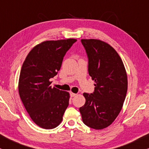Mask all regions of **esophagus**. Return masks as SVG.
<instances>
[{"instance_id":"1","label":"esophagus","mask_w":149,"mask_h":149,"mask_svg":"<svg viewBox=\"0 0 149 149\" xmlns=\"http://www.w3.org/2000/svg\"><path fill=\"white\" fill-rule=\"evenodd\" d=\"M77 94H76V93H70V96L71 97H73L76 96Z\"/></svg>"}]
</instances>
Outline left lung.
I'll return each instance as SVG.
<instances>
[{"label":"left lung","mask_w":149,"mask_h":149,"mask_svg":"<svg viewBox=\"0 0 149 149\" xmlns=\"http://www.w3.org/2000/svg\"><path fill=\"white\" fill-rule=\"evenodd\" d=\"M88 57L89 76L95 80L93 93H84L80 108L82 121L89 127L102 130L110 125L121 110L127 91L123 63L108 43L98 39H81Z\"/></svg>","instance_id":"left-lung-1"}]
</instances>
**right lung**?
Returning <instances> with one entry per match:
<instances>
[{
	"label": "right lung",
	"mask_w": 149,
	"mask_h": 149,
	"mask_svg": "<svg viewBox=\"0 0 149 149\" xmlns=\"http://www.w3.org/2000/svg\"><path fill=\"white\" fill-rule=\"evenodd\" d=\"M76 41H43L31 49L22 67L19 97L31 119L41 128L58 126L69 106V93L52 88L49 80L58 73L63 57Z\"/></svg>",
	"instance_id": "1"
}]
</instances>
